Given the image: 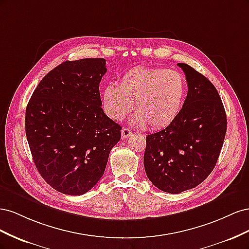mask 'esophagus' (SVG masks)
Listing matches in <instances>:
<instances>
[{"label":"esophagus","mask_w":249,"mask_h":249,"mask_svg":"<svg viewBox=\"0 0 249 249\" xmlns=\"http://www.w3.org/2000/svg\"><path fill=\"white\" fill-rule=\"evenodd\" d=\"M131 135H132V131L130 129H127V127H123V130H122V136H123V138L130 137Z\"/></svg>","instance_id":"esophagus-1"}]
</instances>
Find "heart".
Instances as JSON below:
<instances>
[{"label":"heart","instance_id":"obj_1","mask_svg":"<svg viewBox=\"0 0 249 249\" xmlns=\"http://www.w3.org/2000/svg\"><path fill=\"white\" fill-rule=\"evenodd\" d=\"M186 95L187 82L179 71L137 66L120 78L117 87L108 85L104 89L103 104L110 118L122 120L134 103V123L161 130L177 119Z\"/></svg>","mask_w":249,"mask_h":249}]
</instances>
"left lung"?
<instances>
[{"label":"left lung","mask_w":249,"mask_h":249,"mask_svg":"<svg viewBox=\"0 0 249 249\" xmlns=\"http://www.w3.org/2000/svg\"><path fill=\"white\" fill-rule=\"evenodd\" d=\"M188 93L178 116L146 136L144 169L158 189L178 194L198 186L214 169L227 133V115L215 86L185 63Z\"/></svg>","instance_id":"8db88e82"}]
</instances>
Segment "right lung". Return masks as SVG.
<instances>
[{
	"mask_svg": "<svg viewBox=\"0 0 249 249\" xmlns=\"http://www.w3.org/2000/svg\"><path fill=\"white\" fill-rule=\"evenodd\" d=\"M106 60L64 61L36 87L26 109L35 166L55 190L82 195L103 177L122 126L105 114L100 82Z\"/></svg>",
	"mask_w": 249,
	"mask_h": 249,
	"instance_id": "obj_1",
	"label": "right lung"
}]
</instances>
